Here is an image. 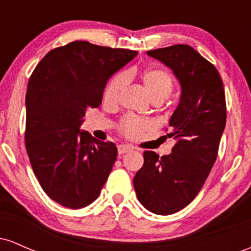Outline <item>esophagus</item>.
Listing matches in <instances>:
<instances>
[{
	"label": "esophagus",
	"instance_id": "esophagus-1",
	"mask_svg": "<svg viewBox=\"0 0 251 251\" xmlns=\"http://www.w3.org/2000/svg\"><path fill=\"white\" fill-rule=\"evenodd\" d=\"M129 151H132V148L129 145H124V144L118 145V153L119 154L127 153V152H129Z\"/></svg>",
	"mask_w": 251,
	"mask_h": 251
}]
</instances>
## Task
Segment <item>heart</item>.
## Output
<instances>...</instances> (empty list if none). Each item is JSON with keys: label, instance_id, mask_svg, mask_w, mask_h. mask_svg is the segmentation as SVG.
I'll return each mask as SVG.
<instances>
[{"label": "heart", "instance_id": "obj_1", "mask_svg": "<svg viewBox=\"0 0 251 251\" xmlns=\"http://www.w3.org/2000/svg\"><path fill=\"white\" fill-rule=\"evenodd\" d=\"M129 74L123 73L114 76L108 85L106 86L103 100L108 103H114L122 97L124 89L128 85ZM142 81L150 99H166L171 94L174 88V81L168 72L162 70H146L142 75ZM150 124L140 122L134 117H127L122 124V129L126 135L131 138H137L143 133V131L150 128Z\"/></svg>", "mask_w": 251, "mask_h": 251}]
</instances>
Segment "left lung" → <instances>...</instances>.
<instances>
[{"mask_svg":"<svg viewBox=\"0 0 251 251\" xmlns=\"http://www.w3.org/2000/svg\"><path fill=\"white\" fill-rule=\"evenodd\" d=\"M170 68L180 86L179 102L170 118L177 143L170 154L144 152L133 185L138 201L155 215H171L189 205L211 171L226 128L223 81L212 63L188 45L146 51Z\"/></svg>","mask_w":251,"mask_h":251,"instance_id":"1","label":"left lung"}]
</instances>
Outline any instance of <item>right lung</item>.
I'll return each mask as SVG.
<instances>
[{"mask_svg":"<svg viewBox=\"0 0 251 251\" xmlns=\"http://www.w3.org/2000/svg\"><path fill=\"white\" fill-rule=\"evenodd\" d=\"M138 51L74 41L46 54L25 94V149L48 197L81 209L99 197L117 159L113 143L80 129L99 107L108 80Z\"/></svg>","mask_w":251,"mask_h":251,"instance_id":"1","label":"right lung"}]
</instances>
